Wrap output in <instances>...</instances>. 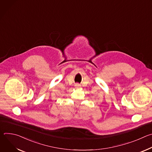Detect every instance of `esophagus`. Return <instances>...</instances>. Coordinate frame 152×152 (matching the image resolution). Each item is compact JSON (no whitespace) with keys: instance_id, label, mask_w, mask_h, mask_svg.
<instances>
[{"instance_id":"1","label":"esophagus","mask_w":152,"mask_h":152,"mask_svg":"<svg viewBox=\"0 0 152 152\" xmlns=\"http://www.w3.org/2000/svg\"><path fill=\"white\" fill-rule=\"evenodd\" d=\"M80 85L79 84V83H76L75 84V86H76V87H79V86H80Z\"/></svg>"}]
</instances>
